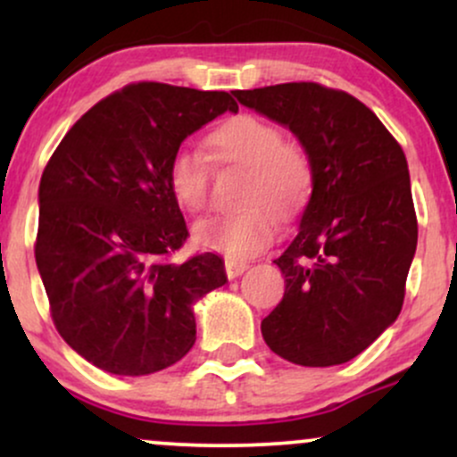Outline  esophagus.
Instances as JSON below:
<instances>
[{"mask_svg": "<svg viewBox=\"0 0 457 457\" xmlns=\"http://www.w3.org/2000/svg\"><path fill=\"white\" fill-rule=\"evenodd\" d=\"M246 269H249V262L236 260V258H225V275H228L229 279H236L238 275H243Z\"/></svg>", "mask_w": 457, "mask_h": 457, "instance_id": "1", "label": "esophagus"}]
</instances>
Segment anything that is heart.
Listing matches in <instances>:
<instances>
[{"mask_svg":"<svg viewBox=\"0 0 457 457\" xmlns=\"http://www.w3.org/2000/svg\"><path fill=\"white\" fill-rule=\"evenodd\" d=\"M206 148L219 162L246 167L243 208L199 221L193 238L202 249L223 251L229 258H251L264 251L277 232L279 217H292L305 206L313 187L312 159L301 145L283 141L277 124L253 113H236L217 124ZM171 197L182 211L202 212L208 204V167L195 152H174L165 170Z\"/></svg>","mask_w":457,"mask_h":457,"instance_id":"1","label":"heart"}]
</instances>
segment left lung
Segmentation results:
<instances>
[{
  "label": "left lung",
  "mask_w": 457,
  "mask_h": 457,
  "mask_svg": "<svg viewBox=\"0 0 457 457\" xmlns=\"http://www.w3.org/2000/svg\"><path fill=\"white\" fill-rule=\"evenodd\" d=\"M296 135L313 165L301 228L275 264L281 303L262 320L275 354L305 367L354 359L400 316L417 249L402 145L348 92L313 81L236 90Z\"/></svg>",
  "instance_id": "8db88e82"
}]
</instances>
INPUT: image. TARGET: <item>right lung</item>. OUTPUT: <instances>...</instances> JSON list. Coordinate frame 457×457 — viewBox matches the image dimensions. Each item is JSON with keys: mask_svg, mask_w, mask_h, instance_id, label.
<instances>
[{"mask_svg": "<svg viewBox=\"0 0 457 457\" xmlns=\"http://www.w3.org/2000/svg\"><path fill=\"white\" fill-rule=\"evenodd\" d=\"M228 109L238 112L228 92L130 83L83 113L46 162L34 253L51 318L109 374L180 361L195 344L193 305L228 281L214 253L170 260L188 229L165 182L182 141Z\"/></svg>", "mask_w": 457, "mask_h": 457, "instance_id": "1", "label": "right lung"}]
</instances>
